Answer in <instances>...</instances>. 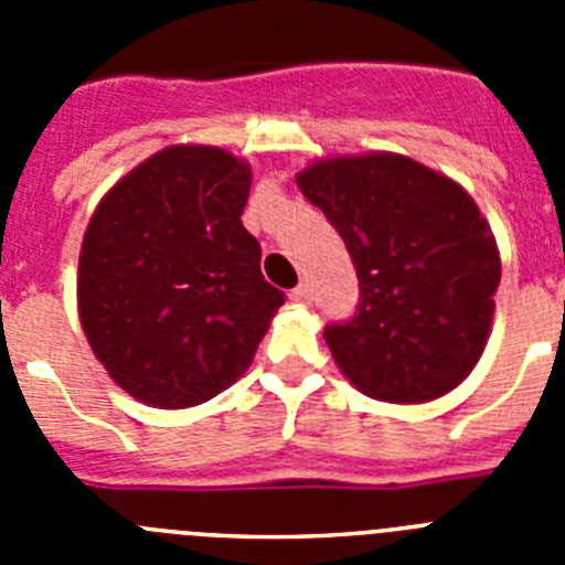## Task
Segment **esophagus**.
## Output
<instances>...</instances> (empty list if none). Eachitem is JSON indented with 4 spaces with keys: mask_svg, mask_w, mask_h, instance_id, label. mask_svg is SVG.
Returning a JSON list of instances; mask_svg holds the SVG:
<instances>
[{
    "mask_svg": "<svg viewBox=\"0 0 565 565\" xmlns=\"http://www.w3.org/2000/svg\"><path fill=\"white\" fill-rule=\"evenodd\" d=\"M291 299H294V302H299V306H308V302L313 299L311 286H308V282H299V286L291 291Z\"/></svg>",
    "mask_w": 565,
    "mask_h": 565,
    "instance_id": "obj_1",
    "label": "esophagus"
}]
</instances>
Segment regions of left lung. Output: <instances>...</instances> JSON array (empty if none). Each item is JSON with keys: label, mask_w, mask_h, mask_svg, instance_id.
<instances>
[{"label": "left lung", "mask_w": 565, "mask_h": 565, "mask_svg": "<svg viewBox=\"0 0 565 565\" xmlns=\"http://www.w3.org/2000/svg\"><path fill=\"white\" fill-rule=\"evenodd\" d=\"M359 277V311L328 326L344 379L364 396L424 404L447 396L487 348L501 254L467 189L398 152L337 154L297 174Z\"/></svg>", "instance_id": "8db88e82"}]
</instances>
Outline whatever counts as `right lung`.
<instances>
[{
	"instance_id": "add662e5",
	"label": "right lung",
	"mask_w": 565,
	"mask_h": 565,
	"mask_svg": "<svg viewBox=\"0 0 565 565\" xmlns=\"http://www.w3.org/2000/svg\"><path fill=\"white\" fill-rule=\"evenodd\" d=\"M243 158L172 143L115 183L89 217L76 299L84 337L121 391L149 407H194L248 371L282 291L259 274L239 214Z\"/></svg>"
}]
</instances>
